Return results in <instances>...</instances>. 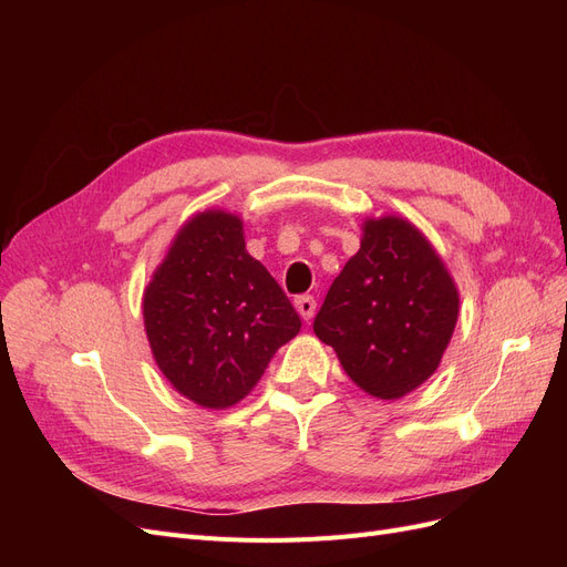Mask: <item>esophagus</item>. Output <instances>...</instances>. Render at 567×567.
<instances>
[{"mask_svg":"<svg viewBox=\"0 0 567 567\" xmlns=\"http://www.w3.org/2000/svg\"><path fill=\"white\" fill-rule=\"evenodd\" d=\"M296 310H298V315H300L305 321H310V319L315 317V310H317L315 296H298V298H296Z\"/></svg>","mask_w":567,"mask_h":567,"instance_id":"obj_1","label":"esophagus"}]
</instances>
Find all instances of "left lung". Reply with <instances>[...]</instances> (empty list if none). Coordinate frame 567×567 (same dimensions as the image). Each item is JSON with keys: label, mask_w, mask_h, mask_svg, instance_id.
I'll use <instances>...</instances> for the list:
<instances>
[{"label": "left lung", "mask_w": 567, "mask_h": 567, "mask_svg": "<svg viewBox=\"0 0 567 567\" xmlns=\"http://www.w3.org/2000/svg\"><path fill=\"white\" fill-rule=\"evenodd\" d=\"M362 246L331 284L315 333L364 392L398 400L447 350L458 293L427 238L402 217L367 219Z\"/></svg>", "instance_id": "left-lung-1"}]
</instances>
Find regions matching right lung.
Returning a JSON list of instances; mask_svg holds the SVG:
<instances>
[{
  "label": "right lung",
  "mask_w": 567,
  "mask_h": 567,
  "mask_svg": "<svg viewBox=\"0 0 567 567\" xmlns=\"http://www.w3.org/2000/svg\"><path fill=\"white\" fill-rule=\"evenodd\" d=\"M144 326L158 369L205 409L241 402L300 317L248 255L244 221L225 210L192 217L144 290Z\"/></svg>",
  "instance_id": "1"
}]
</instances>
